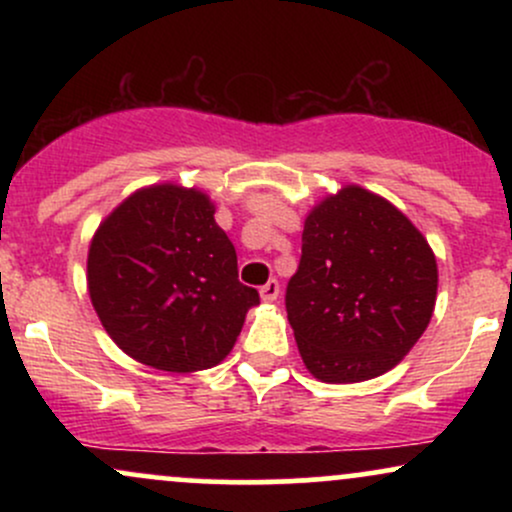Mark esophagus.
Returning <instances> with one entry per match:
<instances>
[{"mask_svg":"<svg viewBox=\"0 0 512 512\" xmlns=\"http://www.w3.org/2000/svg\"><path fill=\"white\" fill-rule=\"evenodd\" d=\"M260 296H262L264 303H274L276 298H279V281L269 279L267 284H264L260 289Z\"/></svg>","mask_w":512,"mask_h":512,"instance_id":"1","label":"esophagus"}]
</instances>
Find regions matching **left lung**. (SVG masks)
<instances>
[{"mask_svg": "<svg viewBox=\"0 0 512 512\" xmlns=\"http://www.w3.org/2000/svg\"><path fill=\"white\" fill-rule=\"evenodd\" d=\"M286 313L305 368L346 385L395 368L436 308L438 267L419 228L383 197L346 185L303 226Z\"/></svg>", "mask_w": 512, "mask_h": 512, "instance_id": "1", "label": "left lung"}]
</instances>
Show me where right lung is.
<instances>
[{
	"instance_id": "1",
	"label": "right lung",
	"mask_w": 512,
	"mask_h": 512,
	"mask_svg": "<svg viewBox=\"0 0 512 512\" xmlns=\"http://www.w3.org/2000/svg\"><path fill=\"white\" fill-rule=\"evenodd\" d=\"M195 187H142L98 226L88 293L110 339L144 366L195 373L231 354L260 293Z\"/></svg>"
}]
</instances>
